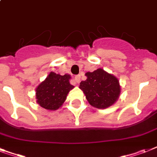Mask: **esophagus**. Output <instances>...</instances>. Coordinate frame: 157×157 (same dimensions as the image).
I'll use <instances>...</instances> for the list:
<instances>
[{"mask_svg":"<svg viewBox=\"0 0 157 157\" xmlns=\"http://www.w3.org/2000/svg\"><path fill=\"white\" fill-rule=\"evenodd\" d=\"M74 80L76 83H79L80 81H81V76H80V75H77V76H76L74 77Z\"/></svg>","mask_w":157,"mask_h":157,"instance_id":"1","label":"esophagus"}]
</instances>
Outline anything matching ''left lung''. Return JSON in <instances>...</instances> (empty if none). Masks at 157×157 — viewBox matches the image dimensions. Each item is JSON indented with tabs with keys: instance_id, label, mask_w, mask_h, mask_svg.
<instances>
[{
	"instance_id": "8db88e82",
	"label": "left lung",
	"mask_w": 157,
	"mask_h": 157,
	"mask_svg": "<svg viewBox=\"0 0 157 157\" xmlns=\"http://www.w3.org/2000/svg\"><path fill=\"white\" fill-rule=\"evenodd\" d=\"M87 79L80 83L86 99L93 106L105 109L115 102L120 94L118 79L101 68L92 72H86Z\"/></svg>"
}]
</instances>
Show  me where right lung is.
Returning a JSON list of instances; mask_svg holds the SVG:
<instances>
[{
  "instance_id": "add662e5",
  "label": "right lung",
  "mask_w": 157,
  "mask_h": 157,
  "mask_svg": "<svg viewBox=\"0 0 157 157\" xmlns=\"http://www.w3.org/2000/svg\"><path fill=\"white\" fill-rule=\"evenodd\" d=\"M71 76H61L55 72L50 74L36 89L37 102L46 109L56 110L64 102L67 94L74 86L69 83Z\"/></svg>"
}]
</instances>
